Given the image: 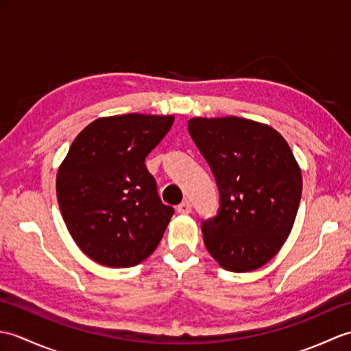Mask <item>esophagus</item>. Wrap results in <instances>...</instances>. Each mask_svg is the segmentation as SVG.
Instances as JSON below:
<instances>
[{"mask_svg": "<svg viewBox=\"0 0 351 351\" xmlns=\"http://www.w3.org/2000/svg\"><path fill=\"white\" fill-rule=\"evenodd\" d=\"M178 213L180 214H190L191 213V204H190V200H182V202L178 205Z\"/></svg>", "mask_w": 351, "mask_h": 351, "instance_id": "34e87169", "label": "esophagus"}]
</instances>
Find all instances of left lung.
Wrapping results in <instances>:
<instances>
[{
    "instance_id": "obj_1",
    "label": "left lung",
    "mask_w": 351,
    "mask_h": 351,
    "mask_svg": "<svg viewBox=\"0 0 351 351\" xmlns=\"http://www.w3.org/2000/svg\"><path fill=\"white\" fill-rule=\"evenodd\" d=\"M189 132L220 195L217 214L200 225L206 249L225 270H256L294 225L302 197L294 155L271 126L241 117H195Z\"/></svg>"
}]
</instances>
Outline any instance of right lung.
Returning <instances> with one entry per match:
<instances>
[{
	"label": "right lung",
	"mask_w": 351,
	"mask_h": 351,
	"mask_svg": "<svg viewBox=\"0 0 351 351\" xmlns=\"http://www.w3.org/2000/svg\"><path fill=\"white\" fill-rule=\"evenodd\" d=\"M173 121L102 117L73 140L57 173V199L72 238L95 263L137 265L161 241L175 210L161 202L145 161Z\"/></svg>",
	"instance_id": "1"
}]
</instances>
